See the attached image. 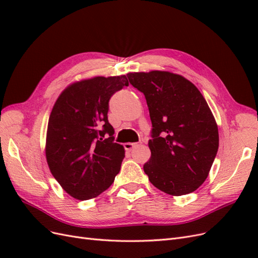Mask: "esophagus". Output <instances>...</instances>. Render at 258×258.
<instances>
[{
  "label": "esophagus",
  "instance_id": "1",
  "mask_svg": "<svg viewBox=\"0 0 258 258\" xmlns=\"http://www.w3.org/2000/svg\"><path fill=\"white\" fill-rule=\"evenodd\" d=\"M141 144H142V142L124 143V144H123V147H124V150H126V151H131V150H134L135 147H137V146H139V145H141Z\"/></svg>",
  "mask_w": 258,
  "mask_h": 258
}]
</instances>
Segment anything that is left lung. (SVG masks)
<instances>
[{
  "label": "left lung",
  "mask_w": 258,
  "mask_h": 258,
  "mask_svg": "<svg viewBox=\"0 0 258 258\" xmlns=\"http://www.w3.org/2000/svg\"><path fill=\"white\" fill-rule=\"evenodd\" d=\"M144 93L152 153L143 169L161 191L182 196L202 185L218 150V129L206 99L185 77L165 71L127 74Z\"/></svg>",
  "instance_id": "left-lung-1"
}]
</instances>
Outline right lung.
Instances as JSON below:
<instances>
[{
    "instance_id": "add662e5",
    "label": "right lung",
    "mask_w": 258,
    "mask_h": 258,
    "mask_svg": "<svg viewBox=\"0 0 258 258\" xmlns=\"http://www.w3.org/2000/svg\"><path fill=\"white\" fill-rule=\"evenodd\" d=\"M128 85L126 75L76 82L52 107L46 159L53 177L75 199L99 196L119 172L124 148L114 142L107 112L111 97Z\"/></svg>"
}]
</instances>
